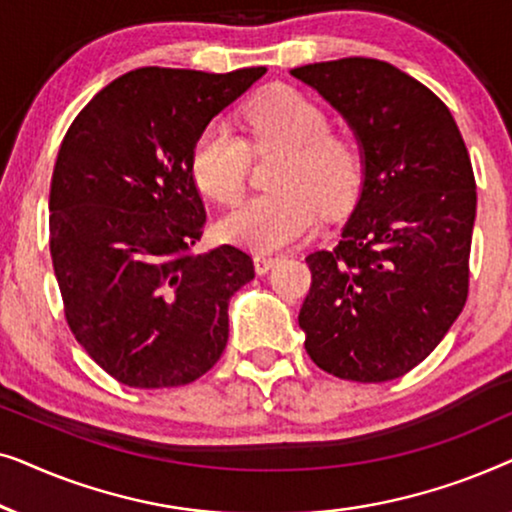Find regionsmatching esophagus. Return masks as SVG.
I'll list each match as a JSON object with an SVG mask.
<instances>
[{"instance_id":"34e87169","label":"esophagus","mask_w":512,"mask_h":512,"mask_svg":"<svg viewBox=\"0 0 512 512\" xmlns=\"http://www.w3.org/2000/svg\"><path fill=\"white\" fill-rule=\"evenodd\" d=\"M279 261L277 256H270V254H256L254 256V265H256V272L258 275H263V272H268L272 265Z\"/></svg>"}]
</instances>
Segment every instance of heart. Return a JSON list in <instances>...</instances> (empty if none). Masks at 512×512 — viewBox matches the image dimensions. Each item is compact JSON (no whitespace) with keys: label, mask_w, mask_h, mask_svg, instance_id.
Returning <instances> with one entry per match:
<instances>
[{"label":"heart","mask_w":512,"mask_h":512,"mask_svg":"<svg viewBox=\"0 0 512 512\" xmlns=\"http://www.w3.org/2000/svg\"><path fill=\"white\" fill-rule=\"evenodd\" d=\"M254 149H284L272 174L277 191L254 195L221 223L228 242L275 251L317 228L319 207L338 214L352 205L361 184V153L345 135L331 132L326 111L298 90L279 86L244 109ZM247 146L226 123L200 130L191 149V174L207 198L235 205L247 181Z\"/></svg>","instance_id":"1"}]
</instances>
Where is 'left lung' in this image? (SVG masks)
<instances>
[{
  "label": "left lung",
  "instance_id": "obj_1",
  "mask_svg": "<svg viewBox=\"0 0 512 512\" xmlns=\"http://www.w3.org/2000/svg\"><path fill=\"white\" fill-rule=\"evenodd\" d=\"M345 116L363 184L333 249L305 258V349L340 380L387 382L419 366L468 298L475 177L450 109L389 62L291 69Z\"/></svg>",
  "mask_w": 512,
  "mask_h": 512
}]
</instances>
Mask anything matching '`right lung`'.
I'll return each mask as SVG.
<instances>
[{
	"mask_svg": "<svg viewBox=\"0 0 512 512\" xmlns=\"http://www.w3.org/2000/svg\"><path fill=\"white\" fill-rule=\"evenodd\" d=\"M265 67H142L102 88L62 139L51 258L74 338L121 384L195 382L228 342V300L254 279L247 251L195 254L205 205L191 174L200 130Z\"/></svg>",
	"mask_w": 512,
	"mask_h": 512,
	"instance_id": "obj_1",
	"label": "right lung"
}]
</instances>
